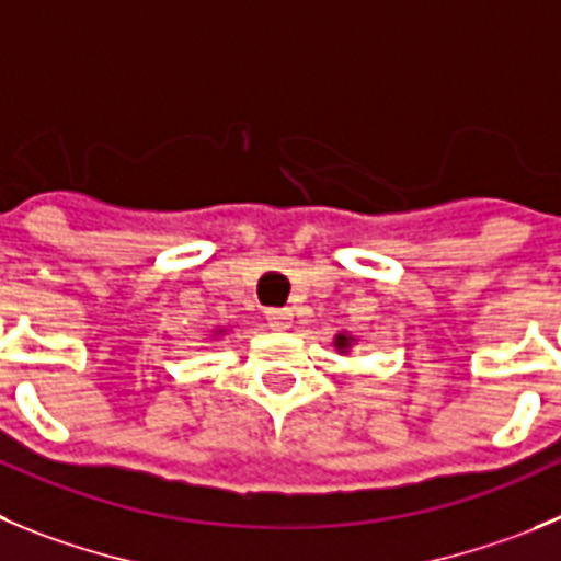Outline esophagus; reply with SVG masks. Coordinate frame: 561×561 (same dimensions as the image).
Here are the masks:
<instances>
[{
	"mask_svg": "<svg viewBox=\"0 0 561 561\" xmlns=\"http://www.w3.org/2000/svg\"><path fill=\"white\" fill-rule=\"evenodd\" d=\"M271 330H287L293 324V312L287 307H274V310H265Z\"/></svg>",
	"mask_w": 561,
	"mask_h": 561,
	"instance_id": "1",
	"label": "esophagus"
}]
</instances>
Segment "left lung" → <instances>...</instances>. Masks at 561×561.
Masks as SVG:
<instances>
[{
	"mask_svg": "<svg viewBox=\"0 0 561 561\" xmlns=\"http://www.w3.org/2000/svg\"><path fill=\"white\" fill-rule=\"evenodd\" d=\"M352 343H355V337L346 335V332H337V335H335V350L337 352H350Z\"/></svg>",
	"mask_w": 561,
	"mask_h": 561,
	"instance_id": "1",
	"label": "left lung"
}]
</instances>
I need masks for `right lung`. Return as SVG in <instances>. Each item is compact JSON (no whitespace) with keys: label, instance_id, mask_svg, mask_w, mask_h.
Listing matches in <instances>:
<instances>
[{"label":"right lung","instance_id":"right-lung-1","mask_svg":"<svg viewBox=\"0 0 561 561\" xmlns=\"http://www.w3.org/2000/svg\"><path fill=\"white\" fill-rule=\"evenodd\" d=\"M224 332H226V330H218V335H224Z\"/></svg>","mask_w":561,"mask_h":561}]
</instances>
